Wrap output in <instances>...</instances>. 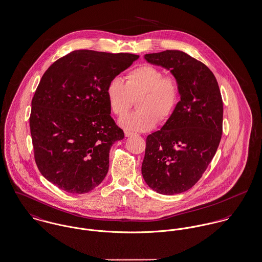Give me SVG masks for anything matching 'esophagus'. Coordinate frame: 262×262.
<instances>
[{
  "mask_svg": "<svg viewBox=\"0 0 262 262\" xmlns=\"http://www.w3.org/2000/svg\"><path fill=\"white\" fill-rule=\"evenodd\" d=\"M133 135H135V134H134V133H132V132L125 131V136H126V137H130V136H133Z\"/></svg>",
  "mask_w": 262,
  "mask_h": 262,
  "instance_id": "1",
  "label": "esophagus"
}]
</instances>
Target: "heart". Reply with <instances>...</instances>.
<instances>
[{"label": "heart", "instance_id": "1", "mask_svg": "<svg viewBox=\"0 0 262 262\" xmlns=\"http://www.w3.org/2000/svg\"><path fill=\"white\" fill-rule=\"evenodd\" d=\"M110 110L118 117L128 113L137 100V111L120 120V126L134 132H146L157 124V118L165 121L176 108L180 88L173 76L152 65H141L129 72L126 82L112 78L106 88Z\"/></svg>", "mask_w": 262, "mask_h": 262}]
</instances>
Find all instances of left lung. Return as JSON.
Masks as SVG:
<instances>
[{
  "instance_id": "obj_1",
  "label": "left lung",
  "mask_w": 262,
  "mask_h": 262,
  "mask_svg": "<svg viewBox=\"0 0 262 262\" xmlns=\"http://www.w3.org/2000/svg\"><path fill=\"white\" fill-rule=\"evenodd\" d=\"M144 58L173 75L180 101L163 127L146 139L143 178L157 193L179 194L195 185L214 157L222 135V98L214 74L186 53L167 50Z\"/></svg>"
}]
</instances>
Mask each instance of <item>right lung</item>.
<instances>
[{
  "label": "right lung",
  "instance_id": "right-lung-1",
  "mask_svg": "<svg viewBox=\"0 0 262 262\" xmlns=\"http://www.w3.org/2000/svg\"><path fill=\"white\" fill-rule=\"evenodd\" d=\"M139 56L77 50L43 75L32 100L30 129L42 175L62 190H93L109 169L112 144L124 132L110 116L109 81Z\"/></svg>",
  "mask_w": 262,
  "mask_h": 262
}]
</instances>
